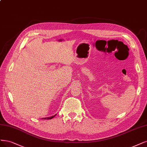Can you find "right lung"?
<instances>
[{
  "mask_svg": "<svg viewBox=\"0 0 147 147\" xmlns=\"http://www.w3.org/2000/svg\"><path fill=\"white\" fill-rule=\"evenodd\" d=\"M57 114H55V115H53V116H52V117H47V118H44V119H47V120H49V119H53L55 115H56Z\"/></svg>",
  "mask_w": 147,
  "mask_h": 147,
  "instance_id": "1",
  "label": "right lung"
}]
</instances>
